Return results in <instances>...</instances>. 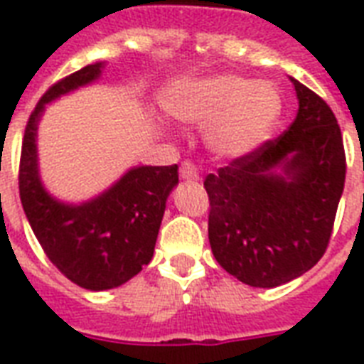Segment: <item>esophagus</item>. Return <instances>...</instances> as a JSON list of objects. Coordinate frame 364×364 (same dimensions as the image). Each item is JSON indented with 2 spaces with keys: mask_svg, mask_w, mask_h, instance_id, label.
Returning a JSON list of instances; mask_svg holds the SVG:
<instances>
[{
  "mask_svg": "<svg viewBox=\"0 0 364 364\" xmlns=\"http://www.w3.org/2000/svg\"><path fill=\"white\" fill-rule=\"evenodd\" d=\"M179 176H181V179H185V181H194V179H198V168H196L191 160H185L181 164V168H179Z\"/></svg>",
  "mask_w": 364,
  "mask_h": 364,
  "instance_id": "34e87169",
  "label": "esophagus"
}]
</instances>
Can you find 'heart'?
I'll return each instance as SVG.
<instances>
[{"label":"heart","instance_id":"1","mask_svg":"<svg viewBox=\"0 0 364 364\" xmlns=\"http://www.w3.org/2000/svg\"><path fill=\"white\" fill-rule=\"evenodd\" d=\"M164 107L179 121L210 126L208 141L215 153L243 159L270 139L283 98L272 82L221 73L173 87L166 92Z\"/></svg>","mask_w":364,"mask_h":364}]
</instances>
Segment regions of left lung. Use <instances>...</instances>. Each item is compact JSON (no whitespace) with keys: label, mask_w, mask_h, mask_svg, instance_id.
Returning a JSON list of instances; mask_svg holds the SVG:
<instances>
[{"label":"left lung","mask_w":364,"mask_h":364,"mask_svg":"<svg viewBox=\"0 0 364 364\" xmlns=\"http://www.w3.org/2000/svg\"><path fill=\"white\" fill-rule=\"evenodd\" d=\"M291 82L299 113L289 130L204 181L213 257L251 287H277L317 264L344 191L336 117L316 92Z\"/></svg>","instance_id":"obj_1"}]
</instances>
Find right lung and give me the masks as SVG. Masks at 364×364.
<instances>
[{"instance_id":"obj_1","label":"right lung","mask_w":364,"mask_h":364,"mask_svg":"<svg viewBox=\"0 0 364 364\" xmlns=\"http://www.w3.org/2000/svg\"><path fill=\"white\" fill-rule=\"evenodd\" d=\"M104 62L85 65L43 94L26 124L18 188L37 242L68 279L88 291L119 287L153 259L166 200L179 183L177 164L134 166L96 198H54L39 176L37 126L45 105L98 81Z\"/></svg>"}]
</instances>
